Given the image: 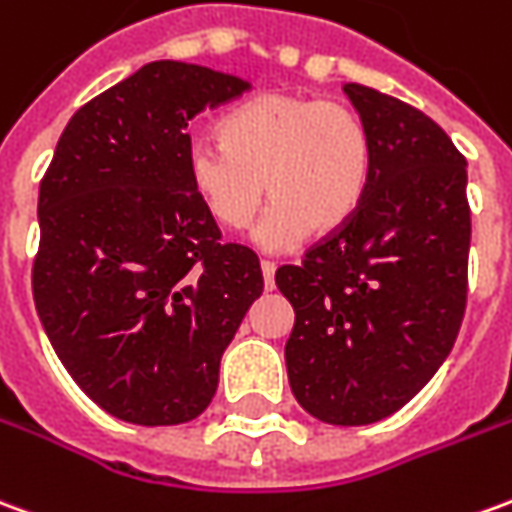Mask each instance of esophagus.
I'll list each match as a JSON object with an SVG mask.
<instances>
[{
  "label": "esophagus",
  "instance_id": "obj_1",
  "mask_svg": "<svg viewBox=\"0 0 512 512\" xmlns=\"http://www.w3.org/2000/svg\"><path fill=\"white\" fill-rule=\"evenodd\" d=\"M260 271H263V282H266V291H271V288H274V271H277V266H274L271 260H260Z\"/></svg>",
  "mask_w": 512,
  "mask_h": 512
}]
</instances>
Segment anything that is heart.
Returning a JSON list of instances; mask_svg holds the SVG:
<instances>
[{"instance_id":"heart-1","label":"heart","mask_w":512,"mask_h":512,"mask_svg":"<svg viewBox=\"0 0 512 512\" xmlns=\"http://www.w3.org/2000/svg\"><path fill=\"white\" fill-rule=\"evenodd\" d=\"M221 140L194 138L185 146L191 188L230 230L255 219L268 191L277 202L255 232L268 252L291 249L310 230H341L363 202L371 144L363 121L341 102L260 96L221 121Z\"/></svg>"}]
</instances>
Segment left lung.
<instances>
[{
    "label": "left lung",
    "instance_id": "8db88e82",
    "mask_svg": "<svg viewBox=\"0 0 512 512\" xmlns=\"http://www.w3.org/2000/svg\"><path fill=\"white\" fill-rule=\"evenodd\" d=\"M371 144L352 221L277 268L293 305L285 366L296 402L324 424L363 427L416 396L466 313L471 213L466 157L416 107L343 85Z\"/></svg>",
    "mask_w": 512,
    "mask_h": 512
}]
</instances>
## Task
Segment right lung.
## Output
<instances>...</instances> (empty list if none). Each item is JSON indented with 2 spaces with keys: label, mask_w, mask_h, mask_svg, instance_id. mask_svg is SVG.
<instances>
[{
  "label": "right lung",
  "mask_w": 512,
  "mask_h": 512,
  "mask_svg": "<svg viewBox=\"0 0 512 512\" xmlns=\"http://www.w3.org/2000/svg\"><path fill=\"white\" fill-rule=\"evenodd\" d=\"M249 88L196 63H146L71 116L41 180L35 310L71 380L121 421L199 416L263 293L257 255L221 244L185 171L188 121Z\"/></svg>",
  "instance_id": "1"
}]
</instances>
